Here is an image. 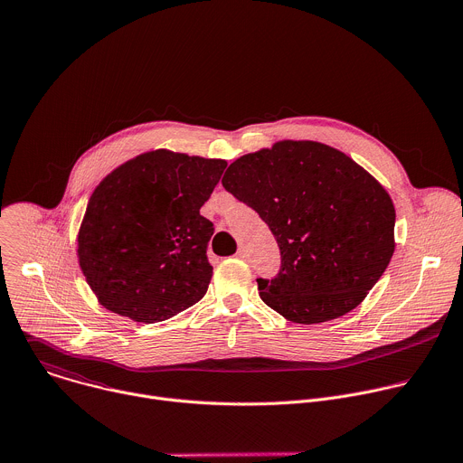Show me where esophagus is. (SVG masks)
<instances>
[{
  "mask_svg": "<svg viewBox=\"0 0 463 463\" xmlns=\"http://www.w3.org/2000/svg\"><path fill=\"white\" fill-rule=\"evenodd\" d=\"M236 256H238L240 260H247V250H245L243 247H240V249H238V252H236Z\"/></svg>",
  "mask_w": 463,
  "mask_h": 463,
  "instance_id": "34e87169",
  "label": "esophagus"
}]
</instances>
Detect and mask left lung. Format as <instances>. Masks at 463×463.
<instances>
[{"label":"left lung","mask_w":463,"mask_h":463,"mask_svg":"<svg viewBox=\"0 0 463 463\" xmlns=\"http://www.w3.org/2000/svg\"><path fill=\"white\" fill-rule=\"evenodd\" d=\"M222 184L266 222L280 249L260 297L291 322L346 315L377 284L393 254L388 192L346 154L315 141H282L236 159Z\"/></svg>","instance_id":"1"}]
</instances>
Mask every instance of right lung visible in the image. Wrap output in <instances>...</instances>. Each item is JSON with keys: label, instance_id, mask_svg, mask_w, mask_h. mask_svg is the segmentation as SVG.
Masks as SVG:
<instances>
[{"label": "right lung", "instance_id": "add662e5", "mask_svg": "<svg viewBox=\"0 0 463 463\" xmlns=\"http://www.w3.org/2000/svg\"><path fill=\"white\" fill-rule=\"evenodd\" d=\"M225 166L223 159L156 150L100 181L80 225L79 261L106 309L150 324L205 297L214 225L200 209Z\"/></svg>", "mask_w": 463, "mask_h": 463}]
</instances>
